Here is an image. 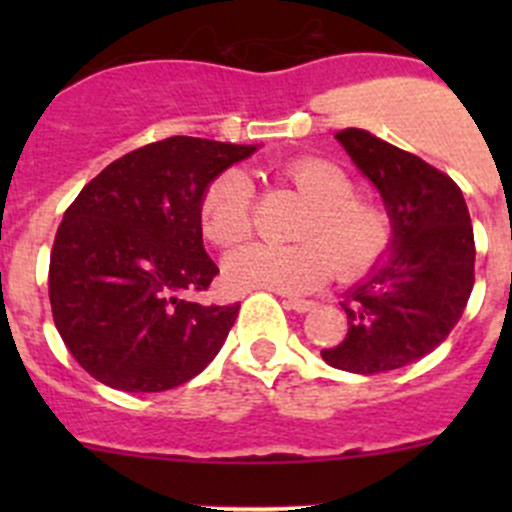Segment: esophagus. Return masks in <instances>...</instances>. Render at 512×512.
Returning a JSON list of instances; mask_svg holds the SVG:
<instances>
[{"mask_svg":"<svg viewBox=\"0 0 512 512\" xmlns=\"http://www.w3.org/2000/svg\"><path fill=\"white\" fill-rule=\"evenodd\" d=\"M285 307L302 314V312H309V309H314V302H312V299H292V297H289V299H285Z\"/></svg>","mask_w":512,"mask_h":512,"instance_id":"obj_1","label":"esophagus"}]
</instances>
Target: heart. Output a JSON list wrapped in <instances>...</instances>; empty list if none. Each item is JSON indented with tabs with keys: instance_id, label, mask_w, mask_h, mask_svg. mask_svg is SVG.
<instances>
[{
	"instance_id": "1",
	"label": "heart",
	"mask_w": 512,
	"mask_h": 512,
	"mask_svg": "<svg viewBox=\"0 0 512 512\" xmlns=\"http://www.w3.org/2000/svg\"><path fill=\"white\" fill-rule=\"evenodd\" d=\"M280 180L309 203L297 245H247L225 262L237 289L304 294L322 287L334 265L344 280L374 272L394 247V218L379 200L359 198L352 175L334 160L304 156L280 168ZM255 220V188L240 168L210 180L200 203V225L218 247L247 240Z\"/></svg>"
}]
</instances>
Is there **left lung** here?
Returning a JSON list of instances; mask_svg holds the SVG:
<instances>
[{"mask_svg": "<svg viewBox=\"0 0 512 512\" xmlns=\"http://www.w3.org/2000/svg\"><path fill=\"white\" fill-rule=\"evenodd\" d=\"M337 141L379 188L394 218V252L342 302L349 332L324 349L329 366L384 374L426 356L451 334L476 282V242L461 188L414 153L361 128Z\"/></svg>", "mask_w": 512, "mask_h": 512, "instance_id": "obj_1", "label": "left lung"}]
</instances>
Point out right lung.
I'll return each mask as SVG.
<instances>
[{
    "instance_id": "right-lung-1",
    "label": "right lung",
    "mask_w": 512,
    "mask_h": 512,
    "mask_svg": "<svg viewBox=\"0 0 512 512\" xmlns=\"http://www.w3.org/2000/svg\"><path fill=\"white\" fill-rule=\"evenodd\" d=\"M255 146L173 136L113 160L66 208L49 260L54 324L101 384L175 389L223 347L240 304H203L218 265L200 203L215 175Z\"/></svg>"
}]
</instances>
